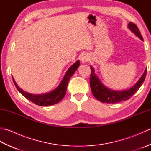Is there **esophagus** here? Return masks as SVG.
I'll list each match as a JSON object with an SVG mask.
<instances>
[{"label":"esophagus","mask_w":151,"mask_h":151,"mask_svg":"<svg viewBox=\"0 0 151 151\" xmlns=\"http://www.w3.org/2000/svg\"><path fill=\"white\" fill-rule=\"evenodd\" d=\"M81 60L82 63H86L89 60V57L87 54H83L81 57Z\"/></svg>","instance_id":"esophagus-1"}]
</instances>
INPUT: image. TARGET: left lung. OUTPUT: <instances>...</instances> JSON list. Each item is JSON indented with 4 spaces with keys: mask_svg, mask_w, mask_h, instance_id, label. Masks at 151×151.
I'll use <instances>...</instances> for the list:
<instances>
[{
    "mask_svg": "<svg viewBox=\"0 0 151 151\" xmlns=\"http://www.w3.org/2000/svg\"><path fill=\"white\" fill-rule=\"evenodd\" d=\"M128 28L136 36L138 37L141 40H143L138 28H137L135 24L132 22H130L129 24H128ZM91 72L89 83H90V87L93 95L99 101L102 102H106V103L112 104L117 103V102L124 101L129 99L141 87V86L143 84L144 81H145L147 74L146 68L143 74L138 80V81L132 88L124 89V90L116 91L112 90V89L108 88L103 85V84H102L101 81L98 78V76L95 74V70L92 66H91Z\"/></svg>",
    "mask_w": 151,
    "mask_h": 151,
    "instance_id": "8db88e82",
    "label": "left lung"
}]
</instances>
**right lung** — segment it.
<instances>
[{
  "mask_svg": "<svg viewBox=\"0 0 151 151\" xmlns=\"http://www.w3.org/2000/svg\"><path fill=\"white\" fill-rule=\"evenodd\" d=\"M80 65V61L78 60L70 66L68 70H67L65 75H64L62 81L60 83V84L58 86V87L52 90V91L46 93L40 94V95H34L28 93L27 92H25L22 90L17 86V83L15 82L14 78H13V81L14 82V84L17 88V90L24 96L25 98H27L31 102H34V104L37 105L41 106H47L54 105L60 101L62 100L64 97L67 91V87L68 85V82L70 78L73 75V74L75 73L76 69Z\"/></svg>",
  "mask_w": 151,
  "mask_h": 151,
  "instance_id": "1",
  "label": "right lung"
}]
</instances>
